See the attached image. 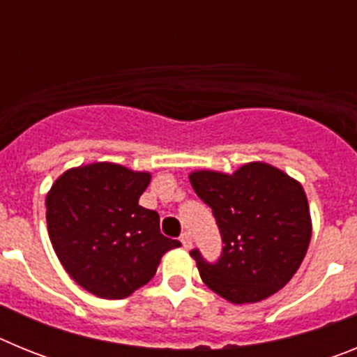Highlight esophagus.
<instances>
[{
    "label": "esophagus",
    "mask_w": 357,
    "mask_h": 357,
    "mask_svg": "<svg viewBox=\"0 0 357 357\" xmlns=\"http://www.w3.org/2000/svg\"><path fill=\"white\" fill-rule=\"evenodd\" d=\"M181 243H182V247H184V248L193 247V239H191V234H189V232H182Z\"/></svg>",
    "instance_id": "esophagus-1"
}]
</instances>
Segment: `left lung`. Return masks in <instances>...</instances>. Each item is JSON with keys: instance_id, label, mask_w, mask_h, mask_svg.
Returning <instances> with one entry per match:
<instances>
[{"instance_id": "1", "label": "left lung", "mask_w": 357, "mask_h": 357, "mask_svg": "<svg viewBox=\"0 0 357 357\" xmlns=\"http://www.w3.org/2000/svg\"><path fill=\"white\" fill-rule=\"evenodd\" d=\"M195 193L213 209L222 236L216 261L189 252L202 280L232 304L259 302L288 284L311 239L304 189L264 162L245 164L232 175L197 172Z\"/></svg>"}]
</instances>
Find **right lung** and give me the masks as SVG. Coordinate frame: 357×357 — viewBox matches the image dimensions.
I'll list each match as a JSON object with an SVG mask.
<instances>
[{"label":"right lung","mask_w":357,"mask_h":357,"mask_svg":"<svg viewBox=\"0 0 357 357\" xmlns=\"http://www.w3.org/2000/svg\"><path fill=\"white\" fill-rule=\"evenodd\" d=\"M148 173L94 162L69 169L46 197L55 254L71 279L100 298H125L155 275L160 257L181 247L160 234L159 214L139 206Z\"/></svg>","instance_id":"1"}]
</instances>
